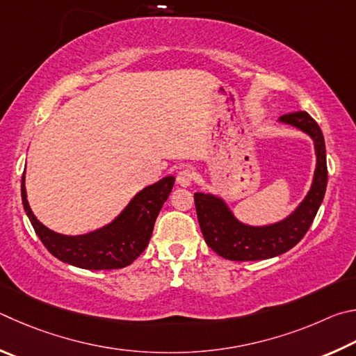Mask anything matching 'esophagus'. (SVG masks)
Here are the masks:
<instances>
[{
	"instance_id": "obj_1",
	"label": "esophagus",
	"mask_w": 356,
	"mask_h": 356,
	"mask_svg": "<svg viewBox=\"0 0 356 356\" xmlns=\"http://www.w3.org/2000/svg\"><path fill=\"white\" fill-rule=\"evenodd\" d=\"M192 181H194V172H192L189 167H184V168H181V170L178 172L177 183L179 186H183V188H186V186H191Z\"/></svg>"
}]
</instances>
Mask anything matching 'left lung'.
Segmentation results:
<instances>
[{
    "label": "left lung",
    "mask_w": 356,
    "mask_h": 356,
    "mask_svg": "<svg viewBox=\"0 0 356 356\" xmlns=\"http://www.w3.org/2000/svg\"><path fill=\"white\" fill-rule=\"evenodd\" d=\"M280 120L305 131L314 140L317 167L314 181L300 207L288 219L269 227H248L234 219L220 198L197 192L194 195L198 223L209 248L229 261H258L278 257L302 241L323 200L328 181L325 140L319 124L308 112L282 115Z\"/></svg>",
    "instance_id": "obj_1"
}]
</instances>
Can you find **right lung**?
<instances>
[{
  "instance_id": "right-lung-1",
  "label": "right lung",
  "mask_w": 356,
  "mask_h": 356,
  "mask_svg": "<svg viewBox=\"0 0 356 356\" xmlns=\"http://www.w3.org/2000/svg\"><path fill=\"white\" fill-rule=\"evenodd\" d=\"M173 183V177H165L142 189L114 222L83 236H62L35 219L26 200L24 177L22 178V200L34 232L53 257L81 269L112 270L129 266L145 250L156 217L170 195Z\"/></svg>"
}]
</instances>
